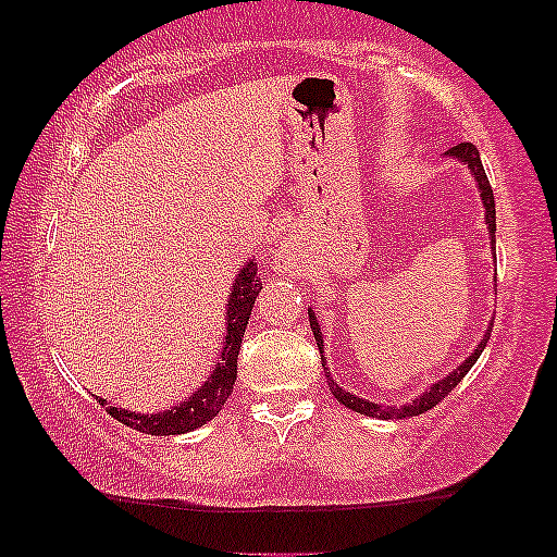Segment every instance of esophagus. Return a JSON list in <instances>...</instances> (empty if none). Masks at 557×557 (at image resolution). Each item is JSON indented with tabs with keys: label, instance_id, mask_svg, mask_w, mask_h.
Masks as SVG:
<instances>
[{
	"label": "esophagus",
	"instance_id": "obj_1",
	"mask_svg": "<svg viewBox=\"0 0 557 557\" xmlns=\"http://www.w3.org/2000/svg\"><path fill=\"white\" fill-rule=\"evenodd\" d=\"M274 264H277V270L283 272H296L298 270V253L296 248L290 246V243H280L277 251H274Z\"/></svg>",
	"mask_w": 557,
	"mask_h": 557
}]
</instances>
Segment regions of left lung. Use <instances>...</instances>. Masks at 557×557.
Returning <instances> with one entry per match:
<instances>
[{
	"label": "left lung",
	"instance_id": "8db88e82",
	"mask_svg": "<svg viewBox=\"0 0 557 557\" xmlns=\"http://www.w3.org/2000/svg\"><path fill=\"white\" fill-rule=\"evenodd\" d=\"M445 157H453V159H458V162H463L466 168L471 170V175H474L476 188H479V196H482V203H484V225H487L490 238H492L490 246L495 248V196H492V185H490V181H487V175H484L482 159H479L476 146L469 144V140H463V144H458V146H453V149H447ZM309 322H311V332H314V341H317L319 354H324V348H322L324 337H322V332H319V322H317L314 311H309ZM490 332H492V324H490V330L484 332L482 343H479L476 348H474V354H471L469 359H466V361L461 363V367H456L450 374L443 376V380L434 382V385H432L430 389H426V393H421L419 398H413L411 403H403V406H380V403H369V400L359 398V395L345 393V389H343L341 385H337L335 380H332V374H330V369H327V359H324V356H322V367H324V374H327V382H330L332 395H335V398L341 400L345 408H350V411L363 413V417H376V419H408V417H419V413L430 411V408L437 406L440 400H445L447 395H450V389L456 387L458 382H461L466 374H469V369L474 367L479 356H482L484 345H487V341H490Z\"/></svg>",
	"mask_w": 557,
	"mask_h": 557
}]
</instances>
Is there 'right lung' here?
Instances as JSON below:
<instances>
[{"mask_svg":"<svg viewBox=\"0 0 557 557\" xmlns=\"http://www.w3.org/2000/svg\"><path fill=\"white\" fill-rule=\"evenodd\" d=\"M261 290V283L257 277V261L248 259L243 264V270L235 274L233 287H230L227 298V319H225V341H222V354L209 372L207 382L196 389L190 398H185L177 406L168 408V411L157 413H136L125 411V408L112 406L104 398H96L101 406L110 411L120 424L131 426V430L146 432V434H185L194 432L198 426H203L207 421H212L220 408L225 406L235 385V376H238V350L243 343V332H246L248 319H251L253 300H257Z\"/></svg>","mask_w":557,"mask_h":557,"instance_id":"obj_1","label":"right lung"}]
</instances>
